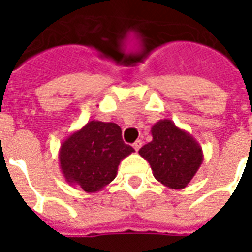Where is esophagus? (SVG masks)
<instances>
[{
    "instance_id": "esophagus-1",
    "label": "esophagus",
    "mask_w": 252,
    "mask_h": 252,
    "mask_svg": "<svg viewBox=\"0 0 252 252\" xmlns=\"http://www.w3.org/2000/svg\"><path fill=\"white\" fill-rule=\"evenodd\" d=\"M141 146H142V141H141V140H137V141H136L133 144V148H134V150H136V152H138Z\"/></svg>"
}]
</instances>
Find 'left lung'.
<instances>
[{"mask_svg":"<svg viewBox=\"0 0 252 252\" xmlns=\"http://www.w3.org/2000/svg\"><path fill=\"white\" fill-rule=\"evenodd\" d=\"M153 140L140 149L154 178L172 189H183L203 163V149L191 133L163 119L152 126Z\"/></svg>","mask_w":252,"mask_h":252,"instance_id":"1","label":"left lung"}]
</instances>
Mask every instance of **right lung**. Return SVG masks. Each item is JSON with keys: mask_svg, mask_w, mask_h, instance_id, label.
<instances>
[{"mask_svg": "<svg viewBox=\"0 0 252 252\" xmlns=\"http://www.w3.org/2000/svg\"><path fill=\"white\" fill-rule=\"evenodd\" d=\"M133 152L118 124L91 120L61 142L59 161L69 184L94 193L116 178L120 162Z\"/></svg>", "mask_w": 252, "mask_h": 252, "instance_id": "right-lung-1", "label": "right lung"}]
</instances>
